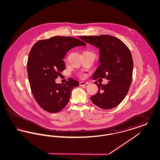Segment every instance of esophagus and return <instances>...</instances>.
<instances>
[{
	"label": "esophagus",
	"instance_id": "34e87169",
	"mask_svg": "<svg viewBox=\"0 0 160 160\" xmlns=\"http://www.w3.org/2000/svg\"><path fill=\"white\" fill-rule=\"evenodd\" d=\"M88 84V82H80V86H86Z\"/></svg>",
	"mask_w": 160,
	"mask_h": 160
}]
</instances>
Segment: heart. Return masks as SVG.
<instances>
[{
    "label": "heart",
    "mask_w": 160,
    "mask_h": 160,
    "mask_svg": "<svg viewBox=\"0 0 160 160\" xmlns=\"http://www.w3.org/2000/svg\"><path fill=\"white\" fill-rule=\"evenodd\" d=\"M80 76L84 77V75H83V74H80Z\"/></svg>",
    "instance_id": "b5f03b06"
}]
</instances>
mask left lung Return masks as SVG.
<instances>
[{
  "instance_id": "left-lung-1",
  "label": "left lung",
  "mask_w": 160,
  "mask_h": 160,
  "mask_svg": "<svg viewBox=\"0 0 160 160\" xmlns=\"http://www.w3.org/2000/svg\"><path fill=\"white\" fill-rule=\"evenodd\" d=\"M79 38L99 50V67L92 78L108 80L98 84V91L91 97L92 102L102 109L118 106L126 97L131 84L133 61L131 52L121 40L108 35L83 36Z\"/></svg>"
}]
</instances>
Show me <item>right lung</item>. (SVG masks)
<instances>
[{"label": "right lung", "instance_id": "1", "mask_svg": "<svg viewBox=\"0 0 160 160\" xmlns=\"http://www.w3.org/2000/svg\"><path fill=\"white\" fill-rule=\"evenodd\" d=\"M86 43L76 38L56 36L37 41L29 54L27 71L31 91L38 105L50 113H57L67 106L73 88L78 82L69 78L65 83L55 79L65 69V56L69 50Z\"/></svg>", "mask_w": 160, "mask_h": 160}]
</instances>
